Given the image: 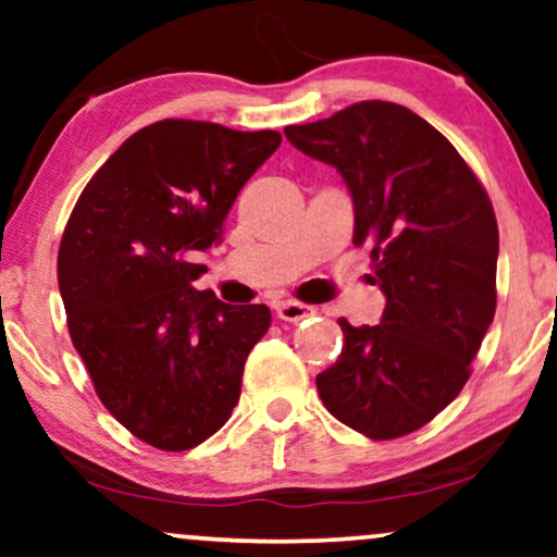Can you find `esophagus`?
Returning <instances> with one entry per match:
<instances>
[{
  "label": "esophagus",
  "mask_w": 557,
  "mask_h": 557,
  "mask_svg": "<svg viewBox=\"0 0 557 557\" xmlns=\"http://www.w3.org/2000/svg\"><path fill=\"white\" fill-rule=\"evenodd\" d=\"M309 314H314V309L307 307V304L299 301H278L276 304V317L284 319V322H301Z\"/></svg>",
  "instance_id": "34e87169"
}]
</instances>
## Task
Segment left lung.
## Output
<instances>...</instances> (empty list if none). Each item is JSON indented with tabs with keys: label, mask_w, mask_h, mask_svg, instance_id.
I'll return each instance as SVG.
<instances>
[{
	"label": "left lung",
	"mask_w": 557,
	"mask_h": 557,
	"mask_svg": "<svg viewBox=\"0 0 557 557\" xmlns=\"http://www.w3.org/2000/svg\"><path fill=\"white\" fill-rule=\"evenodd\" d=\"M286 139L342 174L352 243L385 294L375 326L339 319L345 347L317 375L326 410L387 441L438 416L469 380L497 309L499 231L490 195L444 134L406 106L362 101Z\"/></svg>",
	"instance_id": "obj_1"
}]
</instances>
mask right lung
<instances>
[{"mask_svg":"<svg viewBox=\"0 0 557 557\" xmlns=\"http://www.w3.org/2000/svg\"><path fill=\"white\" fill-rule=\"evenodd\" d=\"M278 132L164 119L121 144L75 202L58 253L67 330L98 398L162 451L223 429L265 304L233 307L193 281L235 197L278 149Z\"/></svg>","mask_w":557,"mask_h":557,"instance_id":"1","label":"right lung"}]
</instances>
